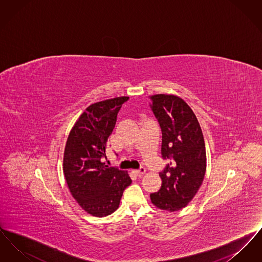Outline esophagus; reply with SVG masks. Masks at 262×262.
<instances>
[{
  "instance_id": "obj_1",
  "label": "esophagus",
  "mask_w": 262,
  "mask_h": 262,
  "mask_svg": "<svg viewBox=\"0 0 262 262\" xmlns=\"http://www.w3.org/2000/svg\"><path fill=\"white\" fill-rule=\"evenodd\" d=\"M145 171H146L145 168H144V167H141V168L138 169V170H134L133 173L137 174V176H143V174H145Z\"/></svg>"
}]
</instances>
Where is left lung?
Segmentation results:
<instances>
[{
  "label": "left lung",
  "mask_w": 262,
  "mask_h": 262,
  "mask_svg": "<svg viewBox=\"0 0 262 262\" xmlns=\"http://www.w3.org/2000/svg\"><path fill=\"white\" fill-rule=\"evenodd\" d=\"M149 99L162 130V157L170 159L159 174L161 187L150 194V200L161 210L178 211L192 200L203 182L204 138L196 116L185 100L170 94H155Z\"/></svg>",
  "instance_id": "8db88e82"
}]
</instances>
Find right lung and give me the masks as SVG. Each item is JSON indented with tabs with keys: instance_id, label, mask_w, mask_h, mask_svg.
<instances>
[{
	"instance_id": "1",
	"label": "right lung",
	"mask_w": 262,
	"mask_h": 262,
	"mask_svg": "<svg viewBox=\"0 0 262 262\" xmlns=\"http://www.w3.org/2000/svg\"><path fill=\"white\" fill-rule=\"evenodd\" d=\"M127 100L122 96L91 104L67 139L62 163L67 185L79 206L95 217L116 211L125 187L132 184L126 171L102 162L118 112Z\"/></svg>"
}]
</instances>
